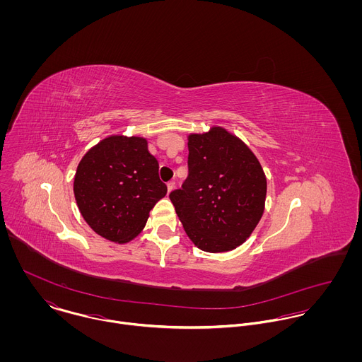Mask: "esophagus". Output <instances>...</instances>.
Wrapping results in <instances>:
<instances>
[{"mask_svg":"<svg viewBox=\"0 0 362 362\" xmlns=\"http://www.w3.org/2000/svg\"><path fill=\"white\" fill-rule=\"evenodd\" d=\"M174 188H175V182H174V181L167 182V189H168V192H171Z\"/></svg>","mask_w":362,"mask_h":362,"instance_id":"obj_1","label":"esophagus"}]
</instances>
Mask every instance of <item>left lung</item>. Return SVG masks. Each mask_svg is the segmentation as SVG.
<instances>
[{
    "mask_svg": "<svg viewBox=\"0 0 362 362\" xmlns=\"http://www.w3.org/2000/svg\"><path fill=\"white\" fill-rule=\"evenodd\" d=\"M188 151V177L170 199L199 250L231 251L247 241L263 214V168L252 151L221 127L191 134Z\"/></svg>",
    "mask_w": 362,
    "mask_h": 362,
    "instance_id": "left-lung-1",
    "label": "left lung"
}]
</instances>
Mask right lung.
<instances>
[{
    "label": "right lung",
    "instance_id": "right-lung-1",
    "mask_svg": "<svg viewBox=\"0 0 362 362\" xmlns=\"http://www.w3.org/2000/svg\"><path fill=\"white\" fill-rule=\"evenodd\" d=\"M74 194L90 228L124 244L144 230L167 187L158 178V161L149 153L145 138L112 135L79 161Z\"/></svg>",
    "mask_w": 362,
    "mask_h": 362
}]
</instances>
